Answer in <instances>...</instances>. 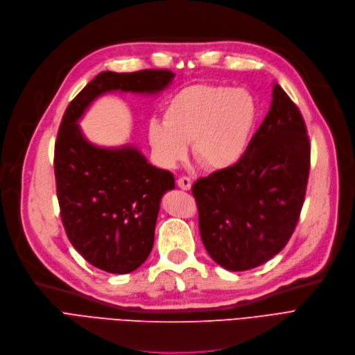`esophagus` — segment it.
Wrapping results in <instances>:
<instances>
[{"label": "esophagus", "mask_w": 355, "mask_h": 355, "mask_svg": "<svg viewBox=\"0 0 355 355\" xmlns=\"http://www.w3.org/2000/svg\"><path fill=\"white\" fill-rule=\"evenodd\" d=\"M177 186H178L181 190H190L191 186H193V182H191L190 177H180V178L177 180Z\"/></svg>", "instance_id": "1"}]
</instances>
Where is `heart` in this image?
Wrapping results in <instances>:
<instances>
[{
    "instance_id": "heart-1",
    "label": "heart",
    "mask_w": 355,
    "mask_h": 355,
    "mask_svg": "<svg viewBox=\"0 0 355 355\" xmlns=\"http://www.w3.org/2000/svg\"><path fill=\"white\" fill-rule=\"evenodd\" d=\"M257 120V103L246 89L225 84H193L169 98L164 121L152 120L149 145L159 164L173 166L193 142L197 162L209 171L236 165L248 149Z\"/></svg>"
}]
</instances>
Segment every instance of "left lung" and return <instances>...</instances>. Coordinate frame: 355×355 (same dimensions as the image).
I'll list each match as a JSON object with an SVG mask.
<instances>
[{"instance_id":"1","label":"left lung","mask_w":355,"mask_h":355,"mask_svg":"<svg viewBox=\"0 0 355 355\" xmlns=\"http://www.w3.org/2000/svg\"><path fill=\"white\" fill-rule=\"evenodd\" d=\"M309 169L304 119L274 84L271 109L242 159L193 184L200 236L216 263L245 271L279 254L299 222Z\"/></svg>"}]
</instances>
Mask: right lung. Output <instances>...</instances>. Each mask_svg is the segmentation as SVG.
<instances>
[{"mask_svg":"<svg viewBox=\"0 0 355 355\" xmlns=\"http://www.w3.org/2000/svg\"><path fill=\"white\" fill-rule=\"evenodd\" d=\"M174 75L169 69L104 71L69 103L60 121L53 157L60 219L73 248L103 271L128 274L145 263L161 197L175 180L135 148L92 146L76 121L105 91L158 92Z\"/></svg>","mask_w":355,"mask_h":355,"instance_id":"right-lung-1","label":"right lung"}]
</instances>
